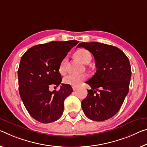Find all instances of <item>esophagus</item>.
<instances>
[{
	"instance_id": "34e87169",
	"label": "esophagus",
	"mask_w": 147,
	"mask_h": 147,
	"mask_svg": "<svg viewBox=\"0 0 147 147\" xmlns=\"http://www.w3.org/2000/svg\"><path fill=\"white\" fill-rule=\"evenodd\" d=\"M73 90L74 91H75L76 90H77V87H74V86H73Z\"/></svg>"
}]
</instances>
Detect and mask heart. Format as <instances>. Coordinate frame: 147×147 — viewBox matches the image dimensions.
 <instances>
[{"instance_id": "1", "label": "heart", "mask_w": 147, "mask_h": 147, "mask_svg": "<svg viewBox=\"0 0 147 147\" xmlns=\"http://www.w3.org/2000/svg\"><path fill=\"white\" fill-rule=\"evenodd\" d=\"M74 56L80 61L83 63L86 64L88 62L91 61L92 55L88 50L85 49H80L76 51L74 53ZM67 63V57H65L60 62L59 66V71L60 73H64L65 71V65ZM87 76L86 74H69V75L65 76L63 79V82L66 84H68L74 87H77L80 84V83L86 79Z\"/></svg>"}]
</instances>
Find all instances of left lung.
Returning a JSON list of instances; mask_svg holds the SVG:
<instances>
[{
    "mask_svg": "<svg viewBox=\"0 0 147 147\" xmlns=\"http://www.w3.org/2000/svg\"><path fill=\"white\" fill-rule=\"evenodd\" d=\"M80 47L92 53L97 68L86 82L92 89L88 90L87 97L81 103L82 110L90 120H108L120 110L129 92L131 76L129 59L119 48L108 44L81 42L76 46Z\"/></svg>",
    "mask_w": 147,
    "mask_h": 147,
    "instance_id": "left-lung-1",
    "label": "left lung"
}]
</instances>
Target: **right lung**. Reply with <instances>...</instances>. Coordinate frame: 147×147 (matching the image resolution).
<instances>
[{
	"label": "right lung",
	"mask_w": 147,
	"mask_h": 147,
	"mask_svg": "<svg viewBox=\"0 0 147 147\" xmlns=\"http://www.w3.org/2000/svg\"><path fill=\"white\" fill-rule=\"evenodd\" d=\"M78 43L68 40L38 44L22 57L18 71L20 95L28 113L38 122H55L63 113L64 101L73 88L65 84L58 91L50 92L49 88L61 84L60 62Z\"/></svg>",
	"instance_id": "obj_1"
}]
</instances>
